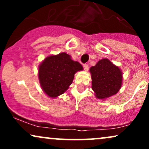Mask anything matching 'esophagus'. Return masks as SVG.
<instances>
[{
  "instance_id": "esophagus-1",
  "label": "esophagus",
  "mask_w": 149,
  "mask_h": 149,
  "mask_svg": "<svg viewBox=\"0 0 149 149\" xmlns=\"http://www.w3.org/2000/svg\"><path fill=\"white\" fill-rule=\"evenodd\" d=\"M83 67H84V69L85 70V71H88V69H89V65L88 64H85L84 65H83Z\"/></svg>"
}]
</instances>
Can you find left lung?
<instances>
[{
    "label": "left lung",
    "instance_id": "8db88e82",
    "mask_svg": "<svg viewBox=\"0 0 149 149\" xmlns=\"http://www.w3.org/2000/svg\"><path fill=\"white\" fill-rule=\"evenodd\" d=\"M92 89L98 99H107L116 95L121 88L122 72L108 59H101L90 69Z\"/></svg>",
    "mask_w": 149,
    "mask_h": 149
}]
</instances>
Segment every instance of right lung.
<instances>
[{
	"instance_id": "add662e5",
	"label": "right lung",
	"mask_w": 149,
	"mask_h": 149,
	"mask_svg": "<svg viewBox=\"0 0 149 149\" xmlns=\"http://www.w3.org/2000/svg\"><path fill=\"white\" fill-rule=\"evenodd\" d=\"M83 69L79 62L72 60L65 52L49 56L39 66L40 86L49 97L54 98L69 88L75 73Z\"/></svg>"
}]
</instances>
